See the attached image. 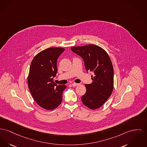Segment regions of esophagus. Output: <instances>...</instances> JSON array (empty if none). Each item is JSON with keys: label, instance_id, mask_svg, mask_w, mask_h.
<instances>
[{"label": "esophagus", "instance_id": "obj_1", "mask_svg": "<svg viewBox=\"0 0 147 147\" xmlns=\"http://www.w3.org/2000/svg\"><path fill=\"white\" fill-rule=\"evenodd\" d=\"M78 85H79V84H78V83H72V86H77Z\"/></svg>", "mask_w": 147, "mask_h": 147}]
</instances>
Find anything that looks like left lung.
<instances>
[{
    "label": "left lung",
    "mask_w": 147,
    "mask_h": 147,
    "mask_svg": "<svg viewBox=\"0 0 147 147\" xmlns=\"http://www.w3.org/2000/svg\"><path fill=\"white\" fill-rule=\"evenodd\" d=\"M71 50L83 59L86 71L93 73L92 83L85 85L86 93L82 96V101L91 109L99 108L113 89L114 71L111 59L103 49L94 44L73 47Z\"/></svg>",
    "instance_id": "8db88e82"
}]
</instances>
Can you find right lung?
<instances>
[{
    "mask_svg": "<svg viewBox=\"0 0 147 147\" xmlns=\"http://www.w3.org/2000/svg\"><path fill=\"white\" fill-rule=\"evenodd\" d=\"M62 48H50L39 53L31 63L28 78L30 92L37 104L47 110L58 107L67 86L57 85L53 78L57 73V59L64 51Z\"/></svg>",
    "mask_w": 147,
    "mask_h": 147,
    "instance_id": "right-lung-1",
    "label": "right lung"
}]
</instances>
